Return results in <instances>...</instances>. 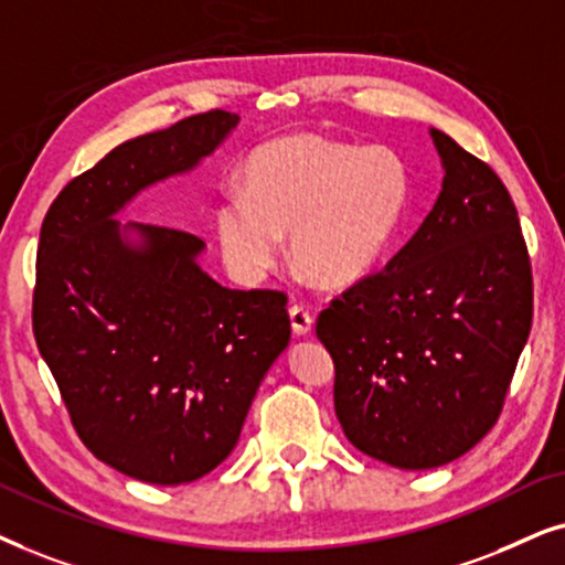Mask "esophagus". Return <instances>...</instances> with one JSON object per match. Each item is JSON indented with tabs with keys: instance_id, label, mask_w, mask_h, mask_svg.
Masks as SVG:
<instances>
[{
	"instance_id": "esophagus-1",
	"label": "esophagus",
	"mask_w": 565,
	"mask_h": 565,
	"mask_svg": "<svg viewBox=\"0 0 565 565\" xmlns=\"http://www.w3.org/2000/svg\"><path fill=\"white\" fill-rule=\"evenodd\" d=\"M289 320H291V330H295V335H310V330H312V312L307 310L305 305L291 307Z\"/></svg>"
}]
</instances>
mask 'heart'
Returning <instances> with one entry per match:
<instances>
[{"label": "heart", "instance_id": "b5f03b06", "mask_svg": "<svg viewBox=\"0 0 565 565\" xmlns=\"http://www.w3.org/2000/svg\"><path fill=\"white\" fill-rule=\"evenodd\" d=\"M411 204L408 164L393 147L299 134L260 147L214 212L220 250L243 281H260L289 255L322 287L370 276Z\"/></svg>", "mask_w": 565, "mask_h": 565}]
</instances>
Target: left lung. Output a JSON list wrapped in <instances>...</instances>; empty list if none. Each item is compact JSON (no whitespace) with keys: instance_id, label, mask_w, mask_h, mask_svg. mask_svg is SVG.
Returning <instances> with one entry per match:
<instances>
[{"instance_id":"1","label":"left lung","mask_w":565,"mask_h":565,"mask_svg":"<svg viewBox=\"0 0 565 565\" xmlns=\"http://www.w3.org/2000/svg\"><path fill=\"white\" fill-rule=\"evenodd\" d=\"M441 193L380 274L320 312L335 416L359 452L439 468L491 431L532 328V268L514 201L478 157L431 129Z\"/></svg>"}]
</instances>
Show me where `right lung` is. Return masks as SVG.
Listing matches in <instances>:
<instances>
[{
  "mask_svg": "<svg viewBox=\"0 0 565 565\" xmlns=\"http://www.w3.org/2000/svg\"><path fill=\"white\" fill-rule=\"evenodd\" d=\"M237 124L209 110L124 141L64 185L41 227L38 351L89 452L145 483H191L227 460L289 345L284 291L222 287L199 266L201 237L113 220Z\"/></svg>",
  "mask_w": 565,
  "mask_h": 565,
  "instance_id": "add662e5",
  "label": "right lung"
}]
</instances>
